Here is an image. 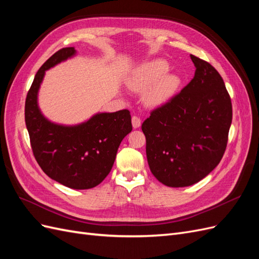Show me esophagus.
Returning <instances> with one entry per match:
<instances>
[{"mask_svg": "<svg viewBox=\"0 0 259 259\" xmlns=\"http://www.w3.org/2000/svg\"><path fill=\"white\" fill-rule=\"evenodd\" d=\"M132 124H133V127L138 128L140 126V124H142V120H140L139 116L133 115V117H132Z\"/></svg>", "mask_w": 259, "mask_h": 259, "instance_id": "1", "label": "esophagus"}]
</instances>
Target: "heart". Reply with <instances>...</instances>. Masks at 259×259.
<instances>
[{"instance_id":"1","label":"heart","mask_w":259,"mask_h":259,"mask_svg":"<svg viewBox=\"0 0 259 259\" xmlns=\"http://www.w3.org/2000/svg\"><path fill=\"white\" fill-rule=\"evenodd\" d=\"M165 60H152L140 68L131 82L132 88L138 92L148 93L147 101L150 105L159 106L174 95L179 86V77L175 74H165L168 71Z\"/></svg>"}]
</instances>
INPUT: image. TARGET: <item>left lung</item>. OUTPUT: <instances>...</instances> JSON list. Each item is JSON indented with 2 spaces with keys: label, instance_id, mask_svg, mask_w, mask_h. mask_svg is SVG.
Returning a JSON list of instances; mask_svg holds the SVG:
<instances>
[{
  "label": "left lung",
  "instance_id": "1",
  "mask_svg": "<svg viewBox=\"0 0 259 259\" xmlns=\"http://www.w3.org/2000/svg\"><path fill=\"white\" fill-rule=\"evenodd\" d=\"M193 79L142 125L154 177L168 187L200 182L221 162L228 143L232 105L223 77L207 61L190 55Z\"/></svg>",
  "mask_w": 259,
  "mask_h": 259
}]
</instances>
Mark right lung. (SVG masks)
I'll use <instances>...</instances> for the list:
<instances>
[{
  "label": "right lung",
  "mask_w": 259,
  "mask_h": 259,
  "mask_svg": "<svg viewBox=\"0 0 259 259\" xmlns=\"http://www.w3.org/2000/svg\"><path fill=\"white\" fill-rule=\"evenodd\" d=\"M75 54L65 48L46 60L36 72L27 94L25 121L32 152L44 173L72 189H91L110 173L123 138L131 133L127 109L98 113L75 126H62L46 120L38 110L37 92L46 70Z\"/></svg>",
  "instance_id": "add662e5"
}]
</instances>
